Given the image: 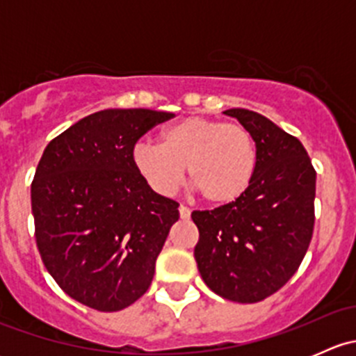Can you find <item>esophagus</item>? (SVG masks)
I'll use <instances>...</instances> for the list:
<instances>
[{
    "instance_id": "1",
    "label": "esophagus",
    "mask_w": 356,
    "mask_h": 356,
    "mask_svg": "<svg viewBox=\"0 0 356 356\" xmlns=\"http://www.w3.org/2000/svg\"><path fill=\"white\" fill-rule=\"evenodd\" d=\"M179 215H181V218H189L191 217V210H189L188 207H184V204H181V207H179Z\"/></svg>"
}]
</instances>
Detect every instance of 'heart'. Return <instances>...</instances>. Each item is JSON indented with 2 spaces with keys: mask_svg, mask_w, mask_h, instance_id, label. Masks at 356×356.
Here are the masks:
<instances>
[{
  "mask_svg": "<svg viewBox=\"0 0 356 356\" xmlns=\"http://www.w3.org/2000/svg\"><path fill=\"white\" fill-rule=\"evenodd\" d=\"M132 163L158 195L175 193L188 177L207 203L238 201L257 170V145L246 127L207 117H188L161 132V145L138 143Z\"/></svg>",
  "mask_w": 356,
  "mask_h": 356,
  "instance_id": "b5f03b06",
  "label": "heart"
}]
</instances>
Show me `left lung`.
<instances>
[{
	"mask_svg": "<svg viewBox=\"0 0 356 356\" xmlns=\"http://www.w3.org/2000/svg\"><path fill=\"white\" fill-rule=\"evenodd\" d=\"M251 132L257 170L245 195L213 210L193 211L200 231L195 258L218 296L257 303L300 267L314 234L315 168L294 136L257 111L225 110Z\"/></svg>",
	"mask_w": 356,
	"mask_h": 356,
	"instance_id": "obj_1",
	"label": "left lung"
}]
</instances>
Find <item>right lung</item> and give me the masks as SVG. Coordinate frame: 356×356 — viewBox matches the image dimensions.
<instances>
[{"label":"right lung","instance_id":"obj_1","mask_svg":"<svg viewBox=\"0 0 356 356\" xmlns=\"http://www.w3.org/2000/svg\"><path fill=\"white\" fill-rule=\"evenodd\" d=\"M172 117L96 111L56 136L39 160L31 186L38 250L56 284L86 307L118 312L152 284L179 203L146 184L132 149Z\"/></svg>","mask_w":356,"mask_h":356}]
</instances>
